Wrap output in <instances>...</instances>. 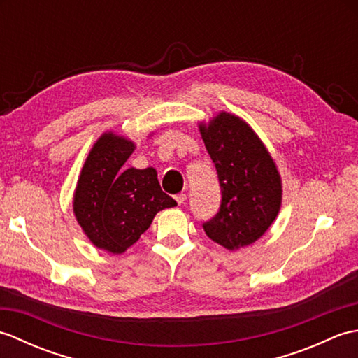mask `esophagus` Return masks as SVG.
Returning a JSON list of instances; mask_svg holds the SVG:
<instances>
[{"label":"esophagus","mask_w":358,"mask_h":358,"mask_svg":"<svg viewBox=\"0 0 358 358\" xmlns=\"http://www.w3.org/2000/svg\"><path fill=\"white\" fill-rule=\"evenodd\" d=\"M186 199H187L186 194H177V195H175V201H177L178 204H183L186 201Z\"/></svg>","instance_id":"34e87169"}]
</instances>
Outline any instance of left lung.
Instances as JSON below:
<instances>
[{
  "label": "left lung",
  "mask_w": 358,
  "mask_h": 358,
  "mask_svg": "<svg viewBox=\"0 0 358 358\" xmlns=\"http://www.w3.org/2000/svg\"><path fill=\"white\" fill-rule=\"evenodd\" d=\"M215 164L222 204L203 229L229 250L252 245L269 229L281 206V178L262 140L248 123L222 112L200 124Z\"/></svg>",
  "instance_id": "8db88e82"
}]
</instances>
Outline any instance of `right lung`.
I'll use <instances>...</instances> for the list:
<instances>
[{
	"mask_svg": "<svg viewBox=\"0 0 358 358\" xmlns=\"http://www.w3.org/2000/svg\"><path fill=\"white\" fill-rule=\"evenodd\" d=\"M132 141L103 134L83 166L73 195V214L96 248L123 254L148 231L159 210L177 206L159 187L157 171L124 169Z\"/></svg>",
	"mask_w": 358,
	"mask_h": 358,
	"instance_id": "right-lung-1",
	"label": "right lung"
}]
</instances>
